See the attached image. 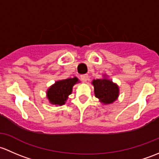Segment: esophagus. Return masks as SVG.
<instances>
[{
	"label": "esophagus",
	"mask_w": 159,
	"mask_h": 159,
	"mask_svg": "<svg viewBox=\"0 0 159 159\" xmlns=\"http://www.w3.org/2000/svg\"><path fill=\"white\" fill-rule=\"evenodd\" d=\"M80 78H81L82 81L84 82V83H86L87 80H89V76H88L87 74H84V75H82V76H80Z\"/></svg>",
	"instance_id": "1"
}]
</instances>
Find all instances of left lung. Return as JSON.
<instances>
[{"mask_svg":"<svg viewBox=\"0 0 159 159\" xmlns=\"http://www.w3.org/2000/svg\"><path fill=\"white\" fill-rule=\"evenodd\" d=\"M92 85L94 87L95 96L103 105L112 104L117 100L119 96V87L112 80L103 75L102 79L93 80Z\"/></svg>","mask_w":159,"mask_h":159,"instance_id":"1","label":"left lung"}]
</instances>
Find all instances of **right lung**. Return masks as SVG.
I'll return each instance as SVG.
<instances>
[{"instance_id": "right-lung-1", "label": "right lung", "mask_w": 159, "mask_h": 159, "mask_svg": "<svg viewBox=\"0 0 159 159\" xmlns=\"http://www.w3.org/2000/svg\"><path fill=\"white\" fill-rule=\"evenodd\" d=\"M77 83H80V80L76 77L56 81L54 84L48 88L46 93L49 102L55 106L64 105L69 96L73 92V86Z\"/></svg>"}]
</instances>
